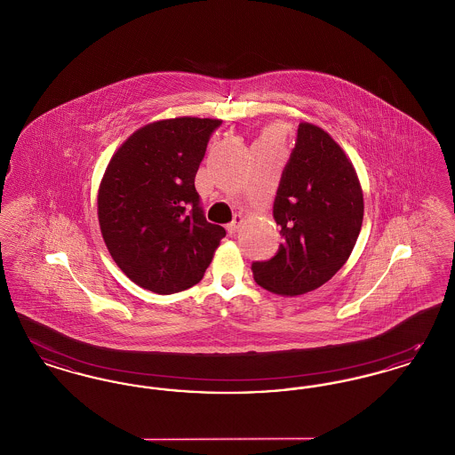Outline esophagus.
<instances>
[{
  "label": "esophagus",
  "instance_id": "obj_1",
  "mask_svg": "<svg viewBox=\"0 0 455 455\" xmlns=\"http://www.w3.org/2000/svg\"><path fill=\"white\" fill-rule=\"evenodd\" d=\"M242 221H243V217L242 215H235L234 220L227 225V232L230 234V235H234V234H237L238 228H240V225H242Z\"/></svg>",
  "mask_w": 455,
  "mask_h": 455
}]
</instances>
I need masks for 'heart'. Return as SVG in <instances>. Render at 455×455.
Returning a JSON list of instances; mask_svg holds the SVG:
<instances>
[{"label":"heart","mask_w":455,"mask_h":455,"mask_svg":"<svg viewBox=\"0 0 455 455\" xmlns=\"http://www.w3.org/2000/svg\"><path fill=\"white\" fill-rule=\"evenodd\" d=\"M278 134H280V128H276V126H273V128H269V130L266 131V134H264V138H262V140H269V141H276V138H278Z\"/></svg>","instance_id":"heart-1"}]
</instances>
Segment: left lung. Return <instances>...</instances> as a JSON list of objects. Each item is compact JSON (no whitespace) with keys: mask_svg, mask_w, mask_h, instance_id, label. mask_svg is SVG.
<instances>
[{"mask_svg":"<svg viewBox=\"0 0 455 455\" xmlns=\"http://www.w3.org/2000/svg\"><path fill=\"white\" fill-rule=\"evenodd\" d=\"M273 217L278 252L252 262L262 288L295 297L329 282L347 262L363 221V193L341 147L325 131L302 123L284 165Z\"/></svg>","mask_w":455,"mask_h":455,"instance_id":"obj_1","label":"left lung"}]
</instances>
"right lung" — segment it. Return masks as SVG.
Returning a JSON list of instances; mask_svg holds the SVG:
<instances>
[{"instance_id": "right-lung-1", "label": "right lung", "mask_w": 455, "mask_h": 455, "mask_svg": "<svg viewBox=\"0 0 455 455\" xmlns=\"http://www.w3.org/2000/svg\"><path fill=\"white\" fill-rule=\"evenodd\" d=\"M218 119L175 117L132 132L99 189V223L131 282L171 295L201 282L225 228L206 221L195 188Z\"/></svg>"}]
</instances>
